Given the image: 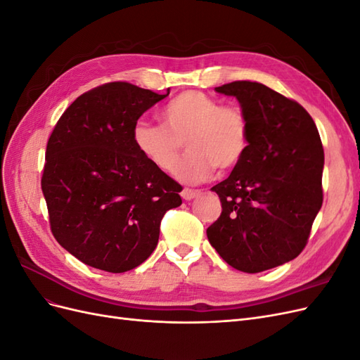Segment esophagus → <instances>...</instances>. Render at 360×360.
Here are the masks:
<instances>
[{
	"label": "esophagus",
	"mask_w": 360,
	"mask_h": 360,
	"mask_svg": "<svg viewBox=\"0 0 360 360\" xmlns=\"http://www.w3.org/2000/svg\"><path fill=\"white\" fill-rule=\"evenodd\" d=\"M197 197H200V191H192V189H188V188H184V189L181 191V198H183V200L191 201V200L197 198Z\"/></svg>",
	"instance_id": "obj_1"
}]
</instances>
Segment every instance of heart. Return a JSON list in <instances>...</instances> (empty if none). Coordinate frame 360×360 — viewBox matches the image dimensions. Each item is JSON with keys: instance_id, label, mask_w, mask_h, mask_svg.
<instances>
[{"instance_id": "1", "label": "heart", "mask_w": 360, "mask_h": 360, "mask_svg": "<svg viewBox=\"0 0 360 360\" xmlns=\"http://www.w3.org/2000/svg\"><path fill=\"white\" fill-rule=\"evenodd\" d=\"M163 126L139 120L134 144L151 165L169 171L184 146L189 153L174 167V177L197 184L231 172L245 159L250 143L248 115L237 106H224L201 91H184L160 112Z\"/></svg>"}]
</instances>
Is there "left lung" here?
I'll use <instances>...</instances> for the list:
<instances>
[{"instance_id": "1", "label": "left lung", "mask_w": 360, "mask_h": 360, "mask_svg": "<svg viewBox=\"0 0 360 360\" xmlns=\"http://www.w3.org/2000/svg\"><path fill=\"white\" fill-rule=\"evenodd\" d=\"M214 90L240 103L250 143L240 165L212 188L222 213L207 237L231 267L258 274L307 246L323 204V144L307 110L269 86L234 81Z\"/></svg>"}]
</instances>
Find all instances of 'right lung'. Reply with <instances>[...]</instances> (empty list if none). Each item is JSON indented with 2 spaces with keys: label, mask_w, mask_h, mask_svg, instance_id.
<instances>
[{
  "label": "right lung",
  "mask_w": 360,
  "mask_h": 360,
  "mask_svg": "<svg viewBox=\"0 0 360 360\" xmlns=\"http://www.w3.org/2000/svg\"><path fill=\"white\" fill-rule=\"evenodd\" d=\"M169 94L110 82L81 94L60 117L41 176L51 231L84 264L123 274L158 246L160 221L181 186L134 144L138 118Z\"/></svg>",
  "instance_id": "1"
}]
</instances>
